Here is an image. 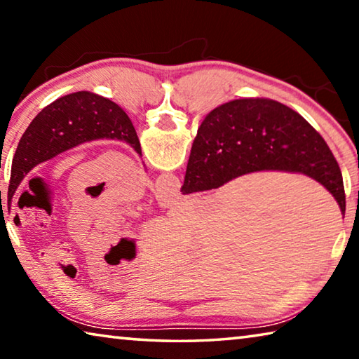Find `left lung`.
Wrapping results in <instances>:
<instances>
[{
  "label": "left lung",
  "mask_w": 359,
  "mask_h": 359,
  "mask_svg": "<svg viewBox=\"0 0 359 359\" xmlns=\"http://www.w3.org/2000/svg\"><path fill=\"white\" fill-rule=\"evenodd\" d=\"M117 139L142 155L135 126L111 100L90 92L66 95L42 109L23 133L12 158L8 201L34 166L83 142Z\"/></svg>",
  "instance_id": "left-lung-1"
}]
</instances>
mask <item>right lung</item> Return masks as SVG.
Wrapping results in <instances>:
<instances>
[{"label": "right lung", "instance_id": "obj_1", "mask_svg": "<svg viewBox=\"0 0 359 359\" xmlns=\"http://www.w3.org/2000/svg\"><path fill=\"white\" fill-rule=\"evenodd\" d=\"M257 171L306 174L345 212L342 172L325 139L293 109L264 98L229 101L204 118L180 191L212 190Z\"/></svg>", "mask_w": 359, "mask_h": 359}]
</instances>
